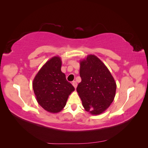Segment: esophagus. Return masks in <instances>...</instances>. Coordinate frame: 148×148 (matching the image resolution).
<instances>
[{
  "label": "esophagus",
  "mask_w": 148,
  "mask_h": 148,
  "mask_svg": "<svg viewBox=\"0 0 148 148\" xmlns=\"http://www.w3.org/2000/svg\"><path fill=\"white\" fill-rule=\"evenodd\" d=\"M72 84H73V86H74V88L76 89L77 88V83L75 81H73V82H72Z\"/></svg>",
  "instance_id": "esophagus-1"
}]
</instances>
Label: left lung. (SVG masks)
I'll list each match as a JSON object with an SVG mask.
<instances>
[{
  "mask_svg": "<svg viewBox=\"0 0 148 148\" xmlns=\"http://www.w3.org/2000/svg\"><path fill=\"white\" fill-rule=\"evenodd\" d=\"M82 78L77 88L84 110L99 115L108 108L115 96L117 85L110 71L95 55L80 61Z\"/></svg>",
  "mask_w": 148,
  "mask_h": 148,
  "instance_id": "1",
  "label": "left lung"
}]
</instances>
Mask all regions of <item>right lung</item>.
<instances>
[{"label": "right lung", "mask_w": 148, "mask_h": 148, "mask_svg": "<svg viewBox=\"0 0 148 148\" xmlns=\"http://www.w3.org/2000/svg\"><path fill=\"white\" fill-rule=\"evenodd\" d=\"M61 66L60 58L53 57L42 66L33 82L38 104L51 113L59 112L63 109L69 95L75 90L62 72Z\"/></svg>", "instance_id": "right-lung-1"}]
</instances>
